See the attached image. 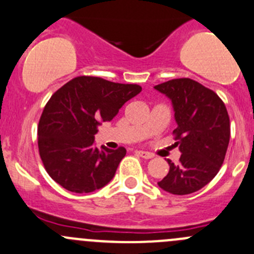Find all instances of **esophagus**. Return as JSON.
I'll use <instances>...</instances> for the list:
<instances>
[{"instance_id": "1", "label": "esophagus", "mask_w": 254, "mask_h": 254, "mask_svg": "<svg viewBox=\"0 0 254 254\" xmlns=\"http://www.w3.org/2000/svg\"><path fill=\"white\" fill-rule=\"evenodd\" d=\"M136 154L139 155V156L144 157V159H152V157H154V155L152 154H150V152H147V151H142V150L136 151Z\"/></svg>"}]
</instances>
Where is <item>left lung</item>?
Here are the masks:
<instances>
[{
	"label": "left lung",
	"mask_w": 254,
	"mask_h": 254,
	"mask_svg": "<svg viewBox=\"0 0 254 254\" xmlns=\"http://www.w3.org/2000/svg\"><path fill=\"white\" fill-rule=\"evenodd\" d=\"M154 88L171 99L177 123L172 134L181 151L177 165L167 160L170 170L157 185L174 195L196 192L217 175L225 160L231 134L225 103L213 90L190 78Z\"/></svg>",
	"instance_id": "1"
}]
</instances>
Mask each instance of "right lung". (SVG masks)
I'll list each match as a JSON object with an SVG mask.
<instances>
[{"label":"right lung","mask_w":254,"mask_h":254,"mask_svg":"<svg viewBox=\"0 0 254 254\" xmlns=\"http://www.w3.org/2000/svg\"><path fill=\"white\" fill-rule=\"evenodd\" d=\"M140 92L137 84L82 75L52 95L38 123V150L57 184L72 192L89 193L114 177L127 150L95 147L97 127L110 122Z\"/></svg>","instance_id":"1"}]
</instances>
